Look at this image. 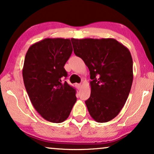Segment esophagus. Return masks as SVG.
I'll use <instances>...</instances> for the list:
<instances>
[{
	"label": "esophagus",
	"instance_id": "esophagus-1",
	"mask_svg": "<svg viewBox=\"0 0 154 154\" xmlns=\"http://www.w3.org/2000/svg\"><path fill=\"white\" fill-rule=\"evenodd\" d=\"M75 86H76L78 89H80V88H81V83H76V84H75Z\"/></svg>",
	"mask_w": 154,
	"mask_h": 154
}]
</instances>
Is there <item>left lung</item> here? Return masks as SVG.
<instances>
[{"label":"left lung","mask_w":154,"mask_h":154,"mask_svg":"<svg viewBox=\"0 0 154 154\" xmlns=\"http://www.w3.org/2000/svg\"><path fill=\"white\" fill-rule=\"evenodd\" d=\"M75 54L90 71L91 96L85 100L92 118L107 122L122 109L133 81L130 51L116 39H71Z\"/></svg>","instance_id":"obj_1"}]
</instances>
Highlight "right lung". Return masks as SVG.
Returning <instances> with one entry per match:
<instances>
[{"instance_id": "obj_1", "label": "right lung", "mask_w": 154, "mask_h": 154, "mask_svg": "<svg viewBox=\"0 0 154 154\" xmlns=\"http://www.w3.org/2000/svg\"><path fill=\"white\" fill-rule=\"evenodd\" d=\"M73 51L69 39L46 38L26 53L23 77L35 109L46 120L61 123L69 117L75 102V89L63 82V66Z\"/></svg>"}]
</instances>
